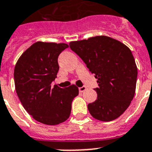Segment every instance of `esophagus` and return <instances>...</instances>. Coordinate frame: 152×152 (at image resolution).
<instances>
[{
    "instance_id": "obj_1",
    "label": "esophagus",
    "mask_w": 152,
    "mask_h": 152,
    "mask_svg": "<svg viewBox=\"0 0 152 152\" xmlns=\"http://www.w3.org/2000/svg\"><path fill=\"white\" fill-rule=\"evenodd\" d=\"M87 89L85 86H83V87H81V88H79V91H80V92H83L84 91Z\"/></svg>"
}]
</instances>
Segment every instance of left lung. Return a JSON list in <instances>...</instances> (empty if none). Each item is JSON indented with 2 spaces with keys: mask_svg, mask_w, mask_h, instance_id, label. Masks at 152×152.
<instances>
[{
  "mask_svg": "<svg viewBox=\"0 0 152 152\" xmlns=\"http://www.w3.org/2000/svg\"><path fill=\"white\" fill-rule=\"evenodd\" d=\"M69 46L99 83L97 99L88 105L91 115L102 121L120 117L129 106L137 86V67L129 48L104 35L71 42Z\"/></svg>",
  "mask_w": 152,
  "mask_h": 152,
  "instance_id": "1",
  "label": "left lung"
}]
</instances>
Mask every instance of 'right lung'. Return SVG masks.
<instances>
[{"label":"right lung","mask_w":152,"mask_h":152,"mask_svg":"<svg viewBox=\"0 0 152 152\" xmlns=\"http://www.w3.org/2000/svg\"><path fill=\"white\" fill-rule=\"evenodd\" d=\"M68 47L65 43L37 42L20 56L14 69L15 91L23 106L45 125L66 121L72 102L79 94L74 84L66 88L51 86L59 70L58 56Z\"/></svg>","instance_id":"right-lung-1"}]
</instances>
